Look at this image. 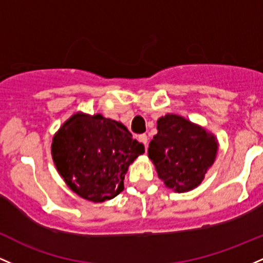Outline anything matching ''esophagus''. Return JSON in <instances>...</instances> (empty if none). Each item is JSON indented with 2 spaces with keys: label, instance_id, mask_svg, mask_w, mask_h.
Masks as SVG:
<instances>
[{
  "label": "esophagus",
  "instance_id": "obj_1",
  "mask_svg": "<svg viewBox=\"0 0 263 263\" xmlns=\"http://www.w3.org/2000/svg\"><path fill=\"white\" fill-rule=\"evenodd\" d=\"M138 141H140V142L142 143V145L145 146V148L147 149V145H148V138H147L146 135H140V136H138Z\"/></svg>",
  "mask_w": 263,
  "mask_h": 263
}]
</instances>
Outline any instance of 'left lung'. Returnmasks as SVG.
<instances>
[{
	"label": "left lung",
	"instance_id": "8db88e82",
	"mask_svg": "<svg viewBox=\"0 0 263 263\" xmlns=\"http://www.w3.org/2000/svg\"><path fill=\"white\" fill-rule=\"evenodd\" d=\"M157 131L149 142L148 157L158 177L175 192L196 189L216 160V137L203 127L174 114L158 118Z\"/></svg>",
	"mask_w": 263,
	"mask_h": 263
}]
</instances>
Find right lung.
I'll list each match as a JSON object with an SVG mask.
<instances>
[{"mask_svg": "<svg viewBox=\"0 0 263 263\" xmlns=\"http://www.w3.org/2000/svg\"><path fill=\"white\" fill-rule=\"evenodd\" d=\"M145 152L126 126L77 112L53 136L51 154L59 174L85 200H112L123 190L128 166Z\"/></svg>", "mask_w": 263, "mask_h": 263, "instance_id": "obj_1", "label": "right lung"}]
</instances>
